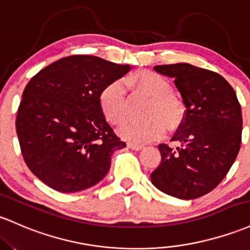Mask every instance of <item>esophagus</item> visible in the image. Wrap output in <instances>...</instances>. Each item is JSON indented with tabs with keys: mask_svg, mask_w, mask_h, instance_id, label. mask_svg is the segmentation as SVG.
Segmentation results:
<instances>
[{
	"mask_svg": "<svg viewBox=\"0 0 250 250\" xmlns=\"http://www.w3.org/2000/svg\"><path fill=\"white\" fill-rule=\"evenodd\" d=\"M128 147H129L130 149H133V150H140V149H142V148H144V146H142V145L133 144V142L128 144Z\"/></svg>",
	"mask_w": 250,
	"mask_h": 250,
	"instance_id": "1",
	"label": "esophagus"
}]
</instances>
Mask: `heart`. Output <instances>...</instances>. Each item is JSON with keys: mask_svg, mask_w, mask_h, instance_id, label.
Segmentation results:
<instances>
[{"mask_svg": "<svg viewBox=\"0 0 250 250\" xmlns=\"http://www.w3.org/2000/svg\"><path fill=\"white\" fill-rule=\"evenodd\" d=\"M125 83L136 95L150 98L146 111L149 117L128 122L121 129V135L125 139L135 144H146L163 135L166 129L165 120L167 125H173L180 120L183 114L182 102L172 95V84L166 77L153 71H141L128 75ZM100 105L109 123L122 125L129 114L125 85L119 81L105 85L100 94Z\"/></svg>", "mask_w": 250, "mask_h": 250, "instance_id": "b5f03b06", "label": "heart"}]
</instances>
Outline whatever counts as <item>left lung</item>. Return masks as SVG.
I'll use <instances>...</instances> for the list:
<instances>
[{
    "instance_id": "8db88e82",
    "label": "left lung",
    "mask_w": 250,
    "mask_h": 250,
    "mask_svg": "<svg viewBox=\"0 0 250 250\" xmlns=\"http://www.w3.org/2000/svg\"><path fill=\"white\" fill-rule=\"evenodd\" d=\"M173 77L186 110L171 139L159 145L161 163L150 174L153 185L180 199L212 191L234 164L241 146L242 112L236 92L217 72L179 62L154 66Z\"/></svg>"
}]
</instances>
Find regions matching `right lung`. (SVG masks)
<instances>
[{"mask_svg": "<svg viewBox=\"0 0 250 250\" xmlns=\"http://www.w3.org/2000/svg\"><path fill=\"white\" fill-rule=\"evenodd\" d=\"M95 56L76 54L39 71L22 94L16 133L32 173L59 192H77L103 179L125 142L100 105L105 85L129 71Z\"/></svg>", "mask_w": 250, "mask_h": 250, "instance_id": "obj_1", "label": "right lung"}]
</instances>
